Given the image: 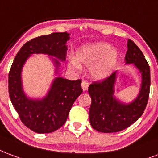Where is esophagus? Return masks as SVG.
<instances>
[{"mask_svg":"<svg viewBox=\"0 0 158 158\" xmlns=\"http://www.w3.org/2000/svg\"><path fill=\"white\" fill-rule=\"evenodd\" d=\"M89 84L88 82H86V81H83L82 84H81V86H82L83 90L84 91L87 90L89 88Z\"/></svg>","mask_w":158,"mask_h":158,"instance_id":"obj_1","label":"esophagus"}]
</instances>
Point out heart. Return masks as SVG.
<instances>
[{
  "instance_id": "obj_1",
  "label": "heart",
  "mask_w": 158,
  "mask_h": 158,
  "mask_svg": "<svg viewBox=\"0 0 158 158\" xmlns=\"http://www.w3.org/2000/svg\"><path fill=\"white\" fill-rule=\"evenodd\" d=\"M119 54L117 50L106 42L87 43L79 47L75 52V58H70L69 69L78 72L81 64L89 67L90 75L95 79H107L114 72Z\"/></svg>"
}]
</instances>
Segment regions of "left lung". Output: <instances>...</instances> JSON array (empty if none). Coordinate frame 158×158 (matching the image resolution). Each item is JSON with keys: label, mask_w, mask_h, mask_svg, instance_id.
Instances as JSON below:
<instances>
[{"label": "left lung", "mask_w": 158, "mask_h": 158, "mask_svg": "<svg viewBox=\"0 0 158 158\" xmlns=\"http://www.w3.org/2000/svg\"><path fill=\"white\" fill-rule=\"evenodd\" d=\"M126 64H133L141 75V88L137 96L130 103H124L115 96V85L118 71L102 82L89 86L91 97L89 122L100 132H118L129 127L143 114L150 92V68L143 53L135 43L127 42Z\"/></svg>", "instance_id": "left-lung-1"}]
</instances>
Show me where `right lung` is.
<instances>
[{
    "label": "right lung",
    "mask_w": 158,
    "mask_h": 158,
    "mask_svg": "<svg viewBox=\"0 0 158 158\" xmlns=\"http://www.w3.org/2000/svg\"><path fill=\"white\" fill-rule=\"evenodd\" d=\"M69 38L68 32H53L33 38L22 47L10 67L8 79L10 101L22 122L34 132L44 134L59 129L82 93L80 79L69 80L58 76L61 62L66 60V43ZM33 54L48 55L56 68V77L46 95L41 99L27 97L23 90L21 71L26 60Z\"/></svg>",
    "instance_id": "add662e5"
}]
</instances>
